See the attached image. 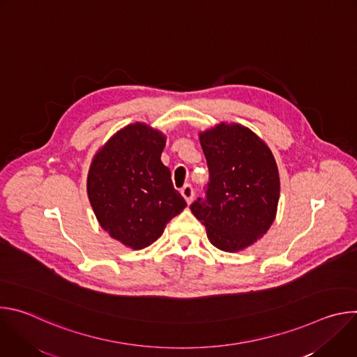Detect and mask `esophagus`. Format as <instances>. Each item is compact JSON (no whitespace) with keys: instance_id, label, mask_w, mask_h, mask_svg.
Returning <instances> with one entry per match:
<instances>
[{"instance_id":"34e87169","label":"esophagus","mask_w":357,"mask_h":357,"mask_svg":"<svg viewBox=\"0 0 357 357\" xmlns=\"http://www.w3.org/2000/svg\"><path fill=\"white\" fill-rule=\"evenodd\" d=\"M181 195L185 197L186 203L189 205V203L192 202L193 199V188L190 185H185L182 189H181Z\"/></svg>"}]
</instances>
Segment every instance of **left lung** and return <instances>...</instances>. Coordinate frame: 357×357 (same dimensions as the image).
<instances>
[{"label": "left lung", "mask_w": 357, "mask_h": 357, "mask_svg": "<svg viewBox=\"0 0 357 357\" xmlns=\"http://www.w3.org/2000/svg\"><path fill=\"white\" fill-rule=\"evenodd\" d=\"M209 168L205 197L190 205L211 243L236 252L271 227L280 199V175L267 144L241 124L220 123L199 134Z\"/></svg>", "instance_id": "left-lung-1"}]
</instances>
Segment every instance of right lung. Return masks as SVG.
<instances>
[{"instance_id": "right-lung-1", "label": "right lung", "mask_w": 357, "mask_h": 357, "mask_svg": "<svg viewBox=\"0 0 357 357\" xmlns=\"http://www.w3.org/2000/svg\"><path fill=\"white\" fill-rule=\"evenodd\" d=\"M165 142L158 130L128 124L97 151L89 169L87 195L100 226L134 250L157 241L186 208L161 161Z\"/></svg>"}]
</instances>
